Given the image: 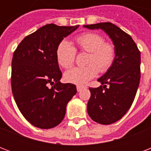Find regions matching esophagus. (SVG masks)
Wrapping results in <instances>:
<instances>
[{"label":"esophagus","instance_id":"esophagus-1","mask_svg":"<svg viewBox=\"0 0 151 151\" xmlns=\"http://www.w3.org/2000/svg\"><path fill=\"white\" fill-rule=\"evenodd\" d=\"M84 88H86V87L81 86V85H78V86H77V90H78V92H81V90H82Z\"/></svg>","mask_w":151,"mask_h":151}]
</instances>
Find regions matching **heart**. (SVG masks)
<instances>
[{"instance_id": "b5f03b06", "label": "heart", "mask_w": 151, "mask_h": 151, "mask_svg": "<svg viewBox=\"0 0 151 151\" xmlns=\"http://www.w3.org/2000/svg\"><path fill=\"white\" fill-rule=\"evenodd\" d=\"M77 48L81 52H89L86 66L73 67L65 73L64 78L69 83L85 85L95 78L98 73H105L112 66L115 59L114 45L105 41L102 35L88 32L80 34L75 39ZM77 50L69 41L63 40L56 48V59L59 64L64 68H69L75 62Z\"/></svg>"}]
</instances>
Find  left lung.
<instances>
[{"label": "left lung", "mask_w": 151, "mask_h": 151, "mask_svg": "<svg viewBox=\"0 0 151 151\" xmlns=\"http://www.w3.org/2000/svg\"><path fill=\"white\" fill-rule=\"evenodd\" d=\"M84 27L102 29L115 46L114 62L98 79L103 85L89 88L91 97L87 106L88 114L94 122L113 124L126 114L135 99L140 80V52L131 36L111 22Z\"/></svg>", "instance_id": "obj_1"}]
</instances>
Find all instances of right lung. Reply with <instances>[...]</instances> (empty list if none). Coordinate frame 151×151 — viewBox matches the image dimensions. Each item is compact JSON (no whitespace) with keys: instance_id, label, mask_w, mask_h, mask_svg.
I'll list each match as a JSON object with an SVG mask.
<instances>
[{"instance_id":"right-lung-1","label":"right lung","mask_w":151,"mask_h":151,"mask_svg":"<svg viewBox=\"0 0 151 151\" xmlns=\"http://www.w3.org/2000/svg\"><path fill=\"white\" fill-rule=\"evenodd\" d=\"M78 27L47 24L26 37L14 52L13 96L23 117L34 126L48 129L60 124L66 104L77 93L75 85L59 81L62 72L56 48Z\"/></svg>"}]
</instances>
